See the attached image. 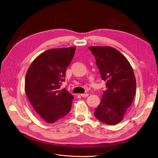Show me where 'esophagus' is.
I'll list each match as a JSON object with an SVG mask.
<instances>
[{
    "instance_id": "obj_1",
    "label": "esophagus",
    "mask_w": 158,
    "mask_h": 158,
    "mask_svg": "<svg viewBox=\"0 0 158 158\" xmlns=\"http://www.w3.org/2000/svg\"><path fill=\"white\" fill-rule=\"evenodd\" d=\"M88 94H87V93H85V94H81V96H82V97H87L88 96Z\"/></svg>"
}]
</instances>
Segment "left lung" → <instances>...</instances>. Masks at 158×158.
Wrapping results in <instances>:
<instances>
[{"mask_svg": "<svg viewBox=\"0 0 158 158\" xmlns=\"http://www.w3.org/2000/svg\"><path fill=\"white\" fill-rule=\"evenodd\" d=\"M101 78L106 82L101 103L94 116L108 125L120 123L136 94V81L127 59L117 49L108 46H91Z\"/></svg>", "mask_w": 158, "mask_h": 158, "instance_id": "1", "label": "left lung"}]
</instances>
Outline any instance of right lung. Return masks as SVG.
<instances>
[{
	"label": "right lung",
	"instance_id": "right-lung-1",
	"mask_svg": "<svg viewBox=\"0 0 158 158\" xmlns=\"http://www.w3.org/2000/svg\"><path fill=\"white\" fill-rule=\"evenodd\" d=\"M75 47L51 49L37 56L29 66L25 91L33 109L48 123H54L71 110L74 97L65 88V71L74 55Z\"/></svg>",
	"mask_w": 158,
	"mask_h": 158
}]
</instances>
